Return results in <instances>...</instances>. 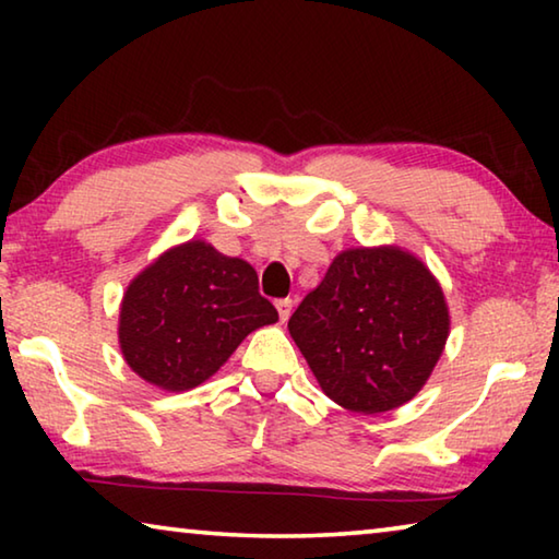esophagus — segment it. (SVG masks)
Returning a JSON list of instances; mask_svg holds the SVG:
<instances>
[{
  "mask_svg": "<svg viewBox=\"0 0 559 559\" xmlns=\"http://www.w3.org/2000/svg\"><path fill=\"white\" fill-rule=\"evenodd\" d=\"M276 308H278L281 323H286V320H288L290 313H293V300H290V298H281V300H276Z\"/></svg>",
  "mask_w": 559,
  "mask_h": 559,
  "instance_id": "1",
  "label": "esophagus"
}]
</instances>
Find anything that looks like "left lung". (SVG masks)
<instances>
[{
	"instance_id": "1",
	"label": "left lung",
	"mask_w": 559,
	"mask_h": 559,
	"mask_svg": "<svg viewBox=\"0 0 559 559\" xmlns=\"http://www.w3.org/2000/svg\"><path fill=\"white\" fill-rule=\"evenodd\" d=\"M330 400L382 414L421 390L449 335L439 283L400 249H349L288 320Z\"/></svg>"
}]
</instances>
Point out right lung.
<instances>
[{
    "label": "right lung",
    "instance_id": "obj_1",
    "mask_svg": "<svg viewBox=\"0 0 559 559\" xmlns=\"http://www.w3.org/2000/svg\"><path fill=\"white\" fill-rule=\"evenodd\" d=\"M278 320L249 263L187 241L130 283L120 306V349L143 380L167 392L202 384L241 340Z\"/></svg>",
    "mask_w": 559,
    "mask_h": 559
}]
</instances>
